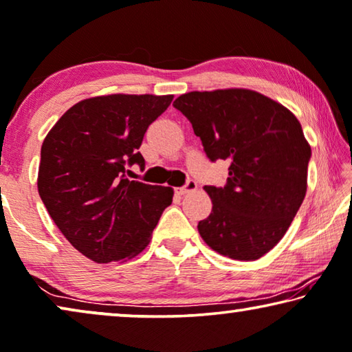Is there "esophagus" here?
Returning a JSON list of instances; mask_svg holds the SVG:
<instances>
[{
    "label": "esophagus",
    "instance_id": "esophagus-1",
    "mask_svg": "<svg viewBox=\"0 0 352 352\" xmlns=\"http://www.w3.org/2000/svg\"><path fill=\"white\" fill-rule=\"evenodd\" d=\"M196 190H197L196 180H188L182 188H178V192H180V194H190V192L196 191Z\"/></svg>",
    "mask_w": 352,
    "mask_h": 352
}]
</instances>
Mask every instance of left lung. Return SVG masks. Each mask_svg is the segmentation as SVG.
<instances>
[{
  "label": "left lung",
  "mask_w": 352,
  "mask_h": 352,
  "mask_svg": "<svg viewBox=\"0 0 352 352\" xmlns=\"http://www.w3.org/2000/svg\"><path fill=\"white\" fill-rule=\"evenodd\" d=\"M174 107L210 161L228 160L224 186H204L212 213L197 229L210 248L256 261L285 237L307 194L311 146L289 109L246 88L190 91Z\"/></svg>",
  "instance_id": "obj_1"
}]
</instances>
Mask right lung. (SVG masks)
Instances as JSON below:
<instances>
[{
    "mask_svg": "<svg viewBox=\"0 0 352 352\" xmlns=\"http://www.w3.org/2000/svg\"><path fill=\"white\" fill-rule=\"evenodd\" d=\"M172 94H107L77 102L41 148L38 191L47 212L77 251L98 264L126 261L150 243L170 186L128 180L145 167V131L170 106Z\"/></svg>",
    "mask_w": 352,
    "mask_h": 352,
    "instance_id": "obj_1",
    "label": "right lung"
}]
</instances>
